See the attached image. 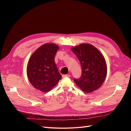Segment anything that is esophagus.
Listing matches in <instances>:
<instances>
[{"instance_id": "34e87169", "label": "esophagus", "mask_w": 131, "mask_h": 131, "mask_svg": "<svg viewBox=\"0 0 131 131\" xmlns=\"http://www.w3.org/2000/svg\"><path fill=\"white\" fill-rule=\"evenodd\" d=\"M64 77H70V75H69V74L63 75H62V78H64Z\"/></svg>"}]
</instances>
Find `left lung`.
Instances as JSON below:
<instances>
[{"label": "left lung", "mask_w": 131, "mask_h": 131, "mask_svg": "<svg viewBox=\"0 0 131 131\" xmlns=\"http://www.w3.org/2000/svg\"><path fill=\"white\" fill-rule=\"evenodd\" d=\"M72 50L80 62L82 68L81 78L74 79L75 84L87 93L98 89L103 84L107 74L103 55L90 43H81L72 47Z\"/></svg>", "instance_id": "obj_1"}]
</instances>
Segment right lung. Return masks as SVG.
Here are the masks:
<instances>
[{
  "mask_svg": "<svg viewBox=\"0 0 131 131\" xmlns=\"http://www.w3.org/2000/svg\"><path fill=\"white\" fill-rule=\"evenodd\" d=\"M59 46L53 43L43 44L35 50L28 62L27 75L34 88L47 92L56 86L62 78L54 62Z\"/></svg>",
  "mask_w": 131,
  "mask_h": 131,
  "instance_id": "1",
  "label": "right lung"
}]
</instances>
